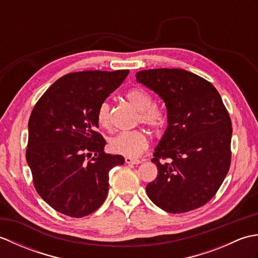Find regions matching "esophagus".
I'll return each mask as SVG.
<instances>
[{
    "label": "esophagus",
    "instance_id": "obj_1",
    "mask_svg": "<svg viewBox=\"0 0 258 258\" xmlns=\"http://www.w3.org/2000/svg\"><path fill=\"white\" fill-rule=\"evenodd\" d=\"M125 162L127 164H134V165H138V164L141 163L140 160H138V158H133V157H125Z\"/></svg>",
    "mask_w": 258,
    "mask_h": 258
}]
</instances>
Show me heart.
<instances>
[{"mask_svg": "<svg viewBox=\"0 0 258 258\" xmlns=\"http://www.w3.org/2000/svg\"><path fill=\"white\" fill-rule=\"evenodd\" d=\"M126 98L140 111L139 120L152 128H161L165 123L163 112L154 106L152 96L143 90L133 89L126 93ZM97 122L102 127L108 128L111 125V106L107 102H103L97 109ZM147 145L146 134L142 130L120 132L109 141V149L112 152L128 157L139 156Z\"/></svg>", "mask_w": 258, "mask_h": 258, "instance_id": "heart-1", "label": "heart"}]
</instances>
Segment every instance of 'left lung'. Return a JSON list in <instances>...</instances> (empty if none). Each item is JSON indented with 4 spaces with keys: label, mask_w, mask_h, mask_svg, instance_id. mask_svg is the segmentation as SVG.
<instances>
[{
    "label": "left lung",
    "mask_w": 258,
    "mask_h": 258,
    "mask_svg": "<svg viewBox=\"0 0 258 258\" xmlns=\"http://www.w3.org/2000/svg\"><path fill=\"white\" fill-rule=\"evenodd\" d=\"M135 76L167 109V127L152 158L158 174L147 184V196L167 213L196 210L213 199L231 165L232 122L220 93L185 70H145Z\"/></svg>",
    "instance_id": "1"
}]
</instances>
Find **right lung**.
<instances>
[{
	"label": "right lung",
	"mask_w": 258,
	"mask_h": 258,
	"mask_svg": "<svg viewBox=\"0 0 258 258\" xmlns=\"http://www.w3.org/2000/svg\"><path fill=\"white\" fill-rule=\"evenodd\" d=\"M128 70L70 73L53 83L29 120L26 162L35 189L54 210L71 217L95 212L108 193V173L122 155L104 153L97 109L123 83ZM93 152L95 156L87 161Z\"/></svg>",
	"instance_id": "1"
}]
</instances>
